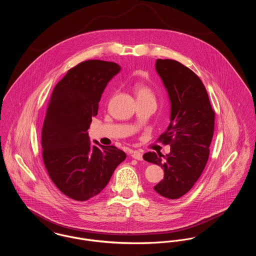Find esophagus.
I'll list each match as a JSON object with an SVG mask.
<instances>
[{"mask_svg": "<svg viewBox=\"0 0 256 256\" xmlns=\"http://www.w3.org/2000/svg\"><path fill=\"white\" fill-rule=\"evenodd\" d=\"M132 157L134 158V159H136V160H138V161H142V154L140 152H138V151H134L132 153Z\"/></svg>", "mask_w": 256, "mask_h": 256, "instance_id": "1", "label": "esophagus"}]
</instances>
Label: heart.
I'll list each match as a JSON object with an SVG mask.
<instances>
[{
    "label": "heart",
    "mask_w": 256,
    "mask_h": 256,
    "mask_svg": "<svg viewBox=\"0 0 256 256\" xmlns=\"http://www.w3.org/2000/svg\"><path fill=\"white\" fill-rule=\"evenodd\" d=\"M134 93H136L138 99H140V98H149V97L154 98L152 90L150 89L149 86H146L145 84L136 82L134 86Z\"/></svg>",
    "instance_id": "heart-1"
}]
</instances>
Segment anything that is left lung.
Returning <instances> with one entry per match:
<instances>
[{
	"label": "left lung",
	"mask_w": 256,
	"mask_h": 256,
	"mask_svg": "<svg viewBox=\"0 0 256 256\" xmlns=\"http://www.w3.org/2000/svg\"><path fill=\"white\" fill-rule=\"evenodd\" d=\"M170 101V122L158 140L170 144L166 156L148 152L143 159L164 169V178L154 186L161 196L178 199L194 186L209 157L214 134L215 112L198 76L174 60H156Z\"/></svg>",
	"instance_id": "1"
}]
</instances>
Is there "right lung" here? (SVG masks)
<instances>
[{"label": "right lung", "instance_id": "1", "mask_svg": "<svg viewBox=\"0 0 256 256\" xmlns=\"http://www.w3.org/2000/svg\"><path fill=\"white\" fill-rule=\"evenodd\" d=\"M120 70L113 62L84 60L68 70L52 92L42 128V158L54 184L74 200L100 194L126 157L113 145L91 146L87 132L105 87Z\"/></svg>", "mask_w": 256, "mask_h": 256}]
</instances>
